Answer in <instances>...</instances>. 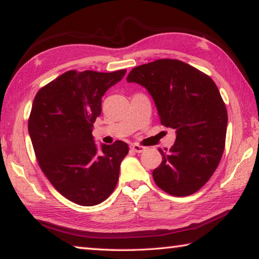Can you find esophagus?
I'll list each match as a JSON object with an SVG mask.
<instances>
[{
	"label": "esophagus",
	"mask_w": 259,
	"mask_h": 259,
	"mask_svg": "<svg viewBox=\"0 0 259 259\" xmlns=\"http://www.w3.org/2000/svg\"><path fill=\"white\" fill-rule=\"evenodd\" d=\"M130 148L136 153H143L145 151V147L142 145H138V144H133V145H130Z\"/></svg>",
	"instance_id": "34e87169"
}]
</instances>
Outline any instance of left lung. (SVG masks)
<instances>
[{"label":"left lung","mask_w":259,"mask_h":259,"mask_svg":"<svg viewBox=\"0 0 259 259\" xmlns=\"http://www.w3.org/2000/svg\"><path fill=\"white\" fill-rule=\"evenodd\" d=\"M146 88L160 122L176 130L168 153L153 178L174 196L198 192L221 162L225 147L227 111L217 85L207 74L177 59H159L135 67L126 77Z\"/></svg>","instance_id":"obj_1"}]
</instances>
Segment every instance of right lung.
<instances>
[{
  "mask_svg": "<svg viewBox=\"0 0 259 259\" xmlns=\"http://www.w3.org/2000/svg\"><path fill=\"white\" fill-rule=\"evenodd\" d=\"M125 72L68 71L34 98L28 133L37 162L56 190L76 204L102 203L119 181L128 145L116 140L98 150L93 129L102 113V97Z\"/></svg>",
  "mask_w": 259,
  "mask_h": 259,
  "instance_id": "right-lung-1",
  "label": "right lung"
}]
</instances>
